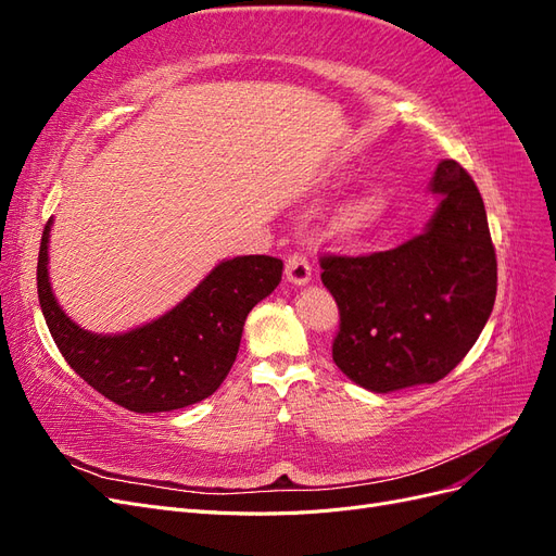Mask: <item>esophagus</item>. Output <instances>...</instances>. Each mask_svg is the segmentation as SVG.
Instances as JSON below:
<instances>
[{"label": "esophagus", "mask_w": 556, "mask_h": 556, "mask_svg": "<svg viewBox=\"0 0 556 556\" xmlns=\"http://www.w3.org/2000/svg\"><path fill=\"white\" fill-rule=\"evenodd\" d=\"M311 276H313L311 262L306 260V255H301V252H294V255H290L288 262H285V278H288V282L296 285V288L308 285Z\"/></svg>", "instance_id": "1"}]
</instances>
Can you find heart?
Here are the masks:
<instances>
[{
  "instance_id": "b5f03b06",
  "label": "heart",
  "mask_w": 556,
  "mask_h": 556,
  "mask_svg": "<svg viewBox=\"0 0 556 556\" xmlns=\"http://www.w3.org/2000/svg\"><path fill=\"white\" fill-rule=\"evenodd\" d=\"M387 213V199L380 190H366L350 199L348 204L336 213L333 227L343 237H362L374 227L380 225V220Z\"/></svg>"
}]
</instances>
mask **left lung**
Listing matches in <instances>:
<instances>
[{"label": "left lung", "mask_w": 556, "mask_h": 556, "mask_svg": "<svg viewBox=\"0 0 556 556\" xmlns=\"http://www.w3.org/2000/svg\"><path fill=\"white\" fill-rule=\"evenodd\" d=\"M425 229L392 250L319 260L339 304L336 366L376 394L445 378L473 348L496 299V255L482 197L462 164L443 160Z\"/></svg>", "instance_id": "1"}]
</instances>
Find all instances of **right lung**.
Listing matches in <instances>:
<instances>
[{"instance_id": "obj_1", "label": "right lung", "mask_w": 556, "mask_h": 556, "mask_svg": "<svg viewBox=\"0 0 556 556\" xmlns=\"http://www.w3.org/2000/svg\"><path fill=\"white\" fill-rule=\"evenodd\" d=\"M43 227L37 288L46 325L62 357L99 394L134 413H166L211 396L237 359L248 313L271 294L282 262L245 255L217 264L178 306L125 333L78 327L50 290Z\"/></svg>"}]
</instances>
